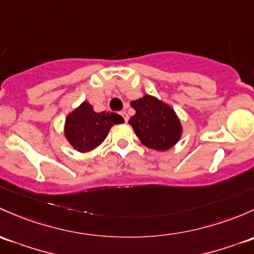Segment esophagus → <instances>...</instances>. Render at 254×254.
Masks as SVG:
<instances>
[{
	"mask_svg": "<svg viewBox=\"0 0 254 254\" xmlns=\"http://www.w3.org/2000/svg\"><path fill=\"white\" fill-rule=\"evenodd\" d=\"M120 116H122V117H123V118H124V120H125V123H127V119H129V118H127V112H125V111L120 112Z\"/></svg>",
	"mask_w": 254,
	"mask_h": 254,
	"instance_id": "1",
	"label": "esophagus"
}]
</instances>
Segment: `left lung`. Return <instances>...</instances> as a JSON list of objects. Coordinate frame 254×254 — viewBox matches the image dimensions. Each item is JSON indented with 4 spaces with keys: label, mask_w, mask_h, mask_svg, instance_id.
I'll return each mask as SVG.
<instances>
[{
    "label": "left lung",
    "mask_w": 254,
    "mask_h": 254,
    "mask_svg": "<svg viewBox=\"0 0 254 254\" xmlns=\"http://www.w3.org/2000/svg\"><path fill=\"white\" fill-rule=\"evenodd\" d=\"M131 107L136 114L129 119V124L143 145L157 151H165L178 142L181 125L169 106L146 95L132 101Z\"/></svg>",
    "instance_id": "8db88e82"
}]
</instances>
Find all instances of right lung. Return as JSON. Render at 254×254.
Instances as JSON below:
<instances>
[{"label":"right lung","instance_id":"right-lung-1","mask_svg":"<svg viewBox=\"0 0 254 254\" xmlns=\"http://www.w3.org/2000/svg\"><path fill=\"white\" fill-rule=\"evenodd\" d=\"M123 122L124 119L119 114L106 111L96 113L90 103L84 102L68 116L64 132L74 148L80 152H87L105 141L109 129L114 124Z\"/></svg>","mask_w":254,"mask_h":254}]
</instances>
